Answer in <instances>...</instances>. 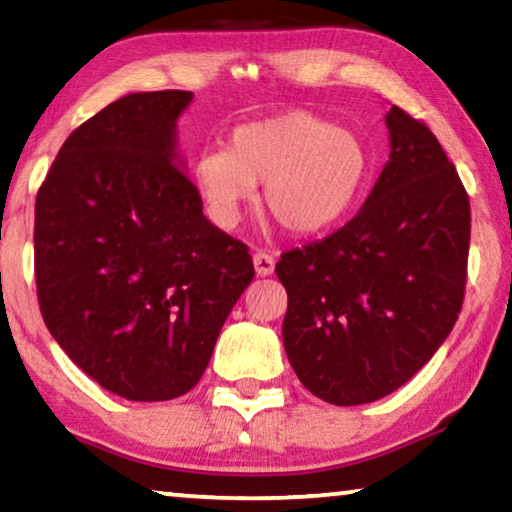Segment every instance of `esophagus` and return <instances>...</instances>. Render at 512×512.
I'll list each match as a JSON object with an SVG mask.
<instances>
[{
    "label": "esophagus",
    "instance_id": "34e87169",
    "mask_svg": "<svg viewBox=\"0 0 512 512\" xmlns=\"http://www.w3.org/2000/svg\"><path fill=\"white\" fill-rule=\"evenodd\" d=\"M254 268L261 277H268L275 272V258H272V254H268V251H256L254 254Z\"/></svg>",
    "mask_w": 512,
    "mask_h": 512
}]
</instances>
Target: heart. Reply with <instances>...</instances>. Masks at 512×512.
<instances>
[{"mask_svg":"<svg viewBox=\"0 0 512 512\" xmlns=\"http://www.w3.org/2000/svg\"><path fill=\"white\" fill-rule=\"evenodd\" d=\"M368 174L366 142L307 111L240 125L228 149H207L193 163L195 186L219 226H237L263 184L265 207L293 235L338 223L361 198Z\"/></svg>","mask_w":512,"mask_h":512,"instance_id":"heart-1","label":"heart"}]
</instances>
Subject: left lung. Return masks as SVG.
Returning <instances> with one entry per match:
<instances>
[{
	"mask_svg": "<svg viewBox=\"0 0 512 512\" xmlns=\"http://www.w3.org/2000/svg\"><path fill=\"white\" fill-rule=\"evenodd\" d=\"M391 153L359 214L282 254V340L321 401L361 405L403 387L450 335L466 289L471 205L443 146L396 104Z\"/></svg>",
	"mask_w": 512,
	"mask_h": 512,
	"instance_id": "obj_1",
	"label": "left lung"
}]
</instances>
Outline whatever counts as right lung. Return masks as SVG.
<instances>
[{
  "label": "right lung",
  "instance_id": "add662e5",
  "mask_svg": "<svg viewBox=\"0 0 512 512\" xmlns=\"http://www.w3.org/2000/svg\"><path fill=\"white\" fill-rule=\"evenodd\" d=\"M188 90L132 93L79 125L34 207L41 317L83 373L128 401L191 391L254 279L207 221L177 153Z\"/></svg>",
  "mask_w": 512,
  "mask_h": 512
}]
</instances>
